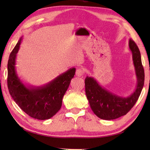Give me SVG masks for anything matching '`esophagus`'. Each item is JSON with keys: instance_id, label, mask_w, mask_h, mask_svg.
<instances>
[{"instance_id": "obj_1", "label": "esophagus", "mask_w": 150, "mask_h": 150, "mask_svg": "<svg viewBox=\"0 0 150 150\" xmlns=\"http://www.w3.org/2000/svg\"><path fill=\"white\" fill-rule=\"evenodd\" d=\"M84 70L81 69V68H78L77 70H76V73L75 74L77 77H81V76L84 74Z\"/></svg>"}]
</instances>
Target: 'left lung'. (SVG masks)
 Segmentation results:
<instances>
[{"label": "left lung", "instance_id": "obj_1", "mask_svg": "<svg viewBox=\"0 0 150 150\" xmlns=\"http://www.w3.org/2000/svg\"><path fill=\"white\" fill-rule=\"evenodd\" d=\"M132 53L137 84L135 90L128 97H120L101 86L93 77L85 79V91L92 111L101 119L113 120L122 117L134 106L141 95L144 82V71L141 53L133 40H129Z\"/></svg>", "mask_w": 150, "mask_h": 150}]
</instances>
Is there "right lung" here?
I'll return each mask as SVG.
<instances>
[{"mask_svg":"<svg viewBox=\"0 0 150 150\" xmlns=\"http://www.w3.org/2000/svg\"><path fill=\"white\" fill-rule=\"evenodd\" d=\"M22 37L16 44L8 62V88L18 106L31 117L39 120L52 118L62 106V98L68 90L71 79L75 74L72 68L42 86L25 85L16 71L17 53Z\"/></svg>","mask_w":150,"mask_h":150,"instance_id":"1","label":"right lung"}]
</instances>
